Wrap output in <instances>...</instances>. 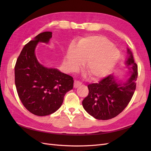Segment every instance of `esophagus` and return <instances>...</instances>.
Masks as SVG:
<instances>
[{
    "label": "esophagus",
    "instance_id": "34e87169",
    "mask_svg": "<svg viewBox=\"0 0 151 151\" xmlns=\"http://www.w3.org/2000/svg\"><path fill=\"white\" fill-rule=\"evenodd\" d=\"M82 83L81 82H80L79 81H77V80H75L74 81V87L75 88H77V87H79L80 85H81Z\"/></svg>",
    "mask_w": 151,
    "mask_h": 151
}]
</instances>
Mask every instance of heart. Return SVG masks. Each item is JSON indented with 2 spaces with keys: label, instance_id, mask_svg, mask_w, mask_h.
Returning a JSON list of instances; mask_svg holds the SVG:
<instances>
[{
  "label": "heart",
  "instance_id": "obj_1",
  "mask_svg": "<svg viewBox=\"0 0 151 151\" xmlns=\"http://www.w3.org/2000/svg\"><path fill=\"white\" fill-rule=\"evenodd\" d=\"M119 57V50L112 46V43L107 38L101 35L90 36L82 39L77 47L72 44L67 52V60L72 69H76L83 64L84 60H87L86 69L93 79L106 76Z\"/></svg>",
  "mask_w": 151,
  "mask_h": 151
}]
</instances>
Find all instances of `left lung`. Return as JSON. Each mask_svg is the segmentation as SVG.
Wrapping results in <instances>:
<instances>
[{"mask_svg": "<svg viewBox=\"0 0 151 151\" xmlns=\"http://www.w3.org/2000/svg\"><path fill=\"white\" fill-rule=\"evenodd\" d=\"M127 60L131 76L125 83L118 84L112 75H109L98 83L88 86L89 94L83 101V106L90 115L98 120H109L123 111L133 96L136 88L138 68L129 49Z\"/></svg>", "mask_w": 151, "mask_h": 151, "instance_id": "1", "label": "left lung"}]
</instances>
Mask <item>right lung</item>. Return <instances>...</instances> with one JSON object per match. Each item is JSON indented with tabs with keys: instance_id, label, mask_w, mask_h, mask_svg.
<instances>
[{
	"instance_id": "1",
	"label": "right lung",
	"mask_w": 151,
	"mask_h": 151,
	"mask_svg": "<svg viewBox=\"0 0 151 151\" xmlns=\"http://www.w3.org/2000/svg\"><path fill=\"white\" fill-rule=\"evenodd\" d=\"M52 37V32H43L25 45L14 68L15 84L21 101L29 112L37 116L55 112L74 84L70 76L57 68L45 67L36 59V45L48 43Z\"/></svg>"
}]
</instances>
